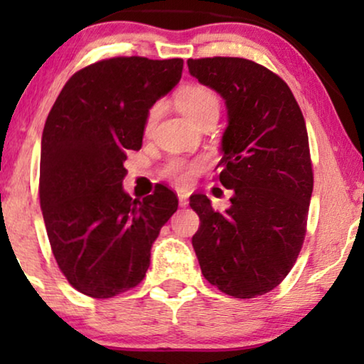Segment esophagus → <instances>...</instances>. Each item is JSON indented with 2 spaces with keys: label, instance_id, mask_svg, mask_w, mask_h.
<instances>
[{
  "label": "esophagus",
  "instance_id": "34e87169",
  "mask_svg": "<svg viewBox=\"0 0 364 364\" xmlns=\"http://www.w3.org/2000/svg\"><path fill=\"white\" fill-rule=\"evenodd\" d=\"M178 205L181 207L188 205V197L186 196V193H178Z\"/></svg>",
  "mask_w": 364,
  "mask_h": 364
}]
</instances>
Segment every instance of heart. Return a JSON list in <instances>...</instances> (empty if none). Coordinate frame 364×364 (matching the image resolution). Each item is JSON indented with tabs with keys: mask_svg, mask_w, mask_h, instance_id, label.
<instances>
[{
	"mask_svg": "<svg viewBox=\"0 0 364 364\" xmlns=\"http://www.w3.org/2000/svg\"><path fill=\"white\" fill-rule=\"evenodd\" d=\"M177 106L181 111L186 114L188 119H192L193 122H198L202 117L208 116V114H218V97L217 94L205 86L200 84H188V86L182 87L177 94ZM162 104H154L149 109L146 122H144V131L151 132L154 126H156L159 116H161ZM202 167V161L188 162L183 159H172L164 168L166 177L178 187H187L191 183L193 173Z\"/></svg>",
	"mask_w": 364,
	"mask_h": 364,
	"instance_id": "1",
	"label": "heart"
}]
</instances>
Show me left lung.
I'll use <instances>...</instances> for the list:
<instances>
[{"label": "left lung", "instance_id": "left-lung-1", "mask_svg": "<svg viewBox=\"0 0 364 364\" xmlns=\"http://www.w3.org/2000/svg\"><path fill=\"white\" fill-rule=\"evenodd\" d=\"M188 73L225 101L218 162L232 205L215 212L207 196L191 207L200 218L192 238L203 277L227 295L270 291L301 250L313 192L306 124L290 87L243 58L188 59Z\"/></svg>", "mask_w": 364, "mask_h": 364}]
</instances>
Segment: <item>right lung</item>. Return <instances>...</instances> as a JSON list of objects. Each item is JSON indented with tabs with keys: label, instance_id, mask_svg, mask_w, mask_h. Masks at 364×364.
<instances>
[{
	"label": "right lung",
	"instance_id": "right-lung-1",
	"mask_svg": "<svg viewBox=\"0 0 364 364\" xmlns=\"http://www.w3.org/2000/svg\"><path fill=\"white\" fill-rule=\"evenodd\" d=\"M182 59L112 58L66 82L44 124L39 200L59 268L77 291L111 298L142 282L151 248L178 207L159 183L142 200L124 191L127 151L146 116L182 77Z\"/></svg>",
	"mask_w": 364,
	"mask_h": 364
}]
</instances>
